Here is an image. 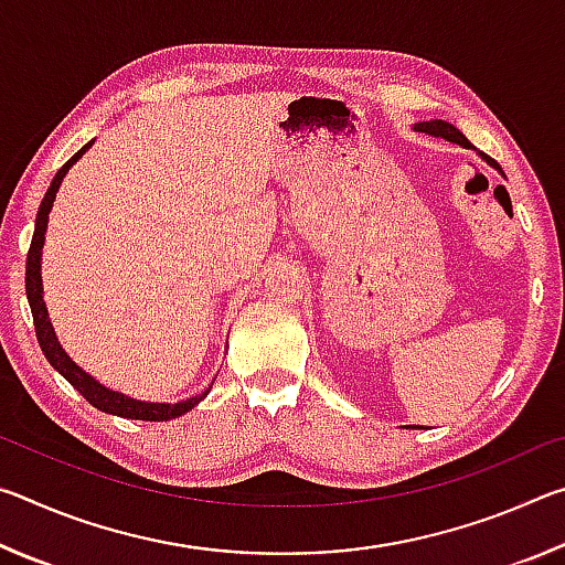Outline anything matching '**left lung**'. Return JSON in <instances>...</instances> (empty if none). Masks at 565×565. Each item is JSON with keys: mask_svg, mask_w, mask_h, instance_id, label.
I'll return each mask as SVG.
<instances>
[{"mask_svg": "<svg viewBox=\"0 0 565 565\" xmlns=\"http://www.w3.org/2000/svg\"><path fill=\"white\" fill-rule=\"evenodd\" d=\"M416 129H418V131H426V134H434V137H444V139H448V141H454V145L471 147V141H468V139L463 137V134L454 127V124L441 121V119H434V121H420V124H416ZM483 159L489 161V164H493L495 169H501L499 164H495V161H493L491 157H486V154H483Z\"/></svg>", "mask_w": 565, "mask_h": 565, "instance_id": "left-lung-1", "label": "left lung"}]
</instances>
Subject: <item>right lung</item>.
Here are the masks:
<instances>
[{"label": "right lung", "instance_id": "1", "mask_svg": "<svg viewBox=\"0 0 565 565\" xmlns=\"http://www.w3.org/2000/svg\"><path fill=\"white\" fill-rule=\"evenodd\" d=\"M89 147H92V141H89V145H84L70 161H66V164L60 171H56V177L52 179V184H50V189H46V194L42 199L40 212H36V226H34L32 246H30V254H26V299H30V306H32L36 341H40V347L44 351L46 361H50L52 366L60 371V374L66 381H70V384L76 391H79V394L87 398L94 408L104 411V414H114V416H124V418H137V420H169V418H177L181 414H186L189 408H194L206 394L204 396L186 398V401H181V404H145V401H134L129 396L117 394V391L104 388L89 374H84V371L76 366V363L70 356H66L60 343H56L50 317H46L44 299H42V274H40V259H42V246H44L46 218H50L54 196H56V191H60V184H62L64 174H66V171H70V167L74 164V161L79 159Z\"/></svg>", "mask_w": 565, "mask_h": 565}]
</instances>
